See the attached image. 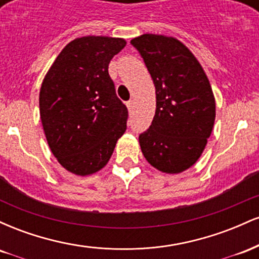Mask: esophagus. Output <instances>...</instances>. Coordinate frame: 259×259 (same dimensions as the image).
Instances as JSON below:
<instances>
[{"label": "esophagus", "mask_w": 259, "mask_h": 259, "mask_svg": "<svg viewBox=\"0 0 259 259\" xmlns=\"http://www.w3.org/2000/svg\"><path fill=\"white\" fill-rule=\"evenodd\" d=\"M126 107H127V108H129V111H133V108H134V100L127 101Z\"/></svg>", "instance_id": "1"}]
</instances>
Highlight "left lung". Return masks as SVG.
Wrapping results in <instances>:
<instances>
[{"mask_svg": "<svg viewBox=\"0 0 259 259\" xmlns=\"http://www.w3.org/2000/svg\"><path fill=\"white\" fill-rule=\"evenodd\" d=\"M138 50L156 88V114L140 146L151 165L177 174L200 158L215 119L212 88L200 62L174 37L144 34Z\"/></svg>", "mask_w": 259, "mask_h": 259, "instance_id": "1", "label": "left lung"}]
</instances>
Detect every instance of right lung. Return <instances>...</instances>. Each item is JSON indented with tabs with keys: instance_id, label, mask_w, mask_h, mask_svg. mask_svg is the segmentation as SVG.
Here are the masks:
<instances>
[{
	"instance_id": "add662e5",
	"label": "right lung",
	"mask_w": 259,
	"mask_h": 259,
	"mask_svg": "<svg viewBox=\"0 0 259 259\" xmlns=\"http://www.w3.org/2000/svg\"><path fill=\"white\" fill-rule=\"evenodd\" d=\"M125 40L84 36L62 50L40 90V117L53 156L70 173L90 175L108 163L125 133L127 109L108 64Z\"/></svg>"
}]
</instances>
